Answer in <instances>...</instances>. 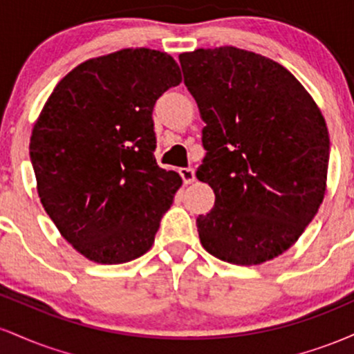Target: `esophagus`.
I'll list each match as a JSON object with an SVG mask.
<instances>
[{"mask_svg":"<svg viewBox=\"0 0 354 354\" xmlns=\"http://www.w3.org/2000/svg\"><path fill=\"white\" fill-rule=\"evenodd\" d=\"M180 174H181L183 183H185V185H189V183L194 181V169L193 168H181Z\"/></svg>","mask_w":354,"mask_h":354,"instance_id":"esophagus-1","label":"esophagus"}]
</instances>
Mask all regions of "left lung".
Instances as JSON below:
<instances>
[{
    "label": "left lung",
    "instance_id": "obj_1",
    "mask_svg": "<svg viewBox=\"0 0 354 354\" xmlns=\"http://www.w3.org/2000/svg\"><path fill=\"white\" fill-rule=\"evenodd\" d=\"M206 149L196 176L214 206L201 245L233 265H261L303 234L323 203L330 135L310 93L273 59L233 46L180 55Z\"/></svg>",
    "mask_w": 354,
    "mask_h": 354
}]
</instances>
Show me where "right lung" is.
Returning <instances> with one entry per match:
<instances>
[{"label": "right lung", "mask_w": 354, "mask_h": 354, "mask_svg": "<svg viewBox=\"0 0 354 354\" xmlns=\"http://www.w3.org/2000/svg\"><path fill=\"white\" fill-rule=\"evenodd\" d=\"M176 61L138 48L88 59L53 89L30 141L43 208L76 251L120 265L151 248L180 174L154 158L153 108Z\"/></svg>", "instance_id": "right-lung-1"}]
</instances>
